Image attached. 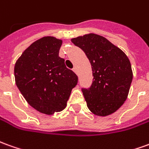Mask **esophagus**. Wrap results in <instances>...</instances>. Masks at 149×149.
<instances>
[{
	"mask_svg": "<svg viewBox=\"0 0 149 149\" xmlns=\"http://www.w3.org/2000/svg\"><path fill=\"white\" fill-rule=\"evenodd\" d=\"M72 70H73V72H74L75 73H77V68H73V69H72Z\"/></svg>",
	"mask_w": 149,
	"mask_h": 149,
	"instance_id": "34e87169",
	"label": "esophagus"
}]
</instances>
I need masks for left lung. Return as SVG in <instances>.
<instances>
[{
  "mask_svg": "<svg viewBox=\"0 0 149 149\" xmlns=\"http://www.w3.org/2000/svg\"><path fill=\"white\" fill-rule=\"evenodd\" d=\"M85 53L92 67L93 83L82 89L93 114L107 116L118 110L127 98L133 73L128 57L108 39L96 34L72 38Z\"/></svg>",
  "mask_w": 149,
  "mask_h": 149,
  "instance_id": "left-lung-1",
  "label": "left lung"
}]
</instances>
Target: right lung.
Instances as JSON below:
<instances>
[{
    "label": "right lung",
    "mask_w": 149,
    "mask_h": 149,
    "mask_svg": "<svg viewBox=\"0 0 149 149\" xmlns=\"http://www.w3.org/2000/svg\"><path fill=\"white\" fill-rule=\"evenodd\" d=\"M62 40L45 36L24 51L14 66L21 93L36 111L53 114L64 110L78 77L59 56Z\"/></svg>",
    "instance_id": "right-lung-1"
}]
</instances>
